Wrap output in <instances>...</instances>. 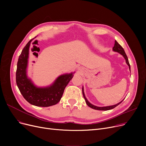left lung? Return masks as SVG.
I'll return each instance as SVG.
<instances>
[{
	"label": "left lung",
	"mask_w": 146,
	"mask_h": 146,
	"mask_svg": "<svg viewBox=\"0 0 146 146\" xmlns=\"http://www.w3.org/2000/svg\"><path fill=\"white\" fill-rule=\"evenodd\" d=\"M113 50L114 51H116V52H119V54H121V55L123 56V57L125 58V61H126V63L129 66V70H130V65H129V61H128V57L126 55V54L124 51V50L123 49V48H122L121 46L118 43V42L117 41H115V44H114V47H113ZM82 93H83V97L84 98H85V101H86V104L90 107V108H92V109H94V110H101V111H107V110H112L113 108H114L115 107H116L117 106H118V105H119L122 102H120L119 103L116 104V105H112V106H105V107H98V106H94L92 104H91L90 103H89L88 102V101L86 99L85 96V94H84V92H83V88H82Z\"/></svg>",
	"instance_id": "obj_1"
}]
</instances>
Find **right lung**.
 <instances>
[{"label": "right lung", "instance_id": "obj_1", "mask_svg": "<svg viewBox=\"0 0 146 146\" xmlns=\"http://www.w3.org/2000/svg\"><path fill=\"white\" fill-rule=\"evenodd\" d=\"M33 40L27 43L19 57L16 72L17 85L23 97L29 104L42 107L54 105L60 101L65 88L73 78V74L70 73L59 76L50 87H35L26 74L29 48Z\"/></svg>", "mask_w": 146, "mask_h": 146}]
</instances>
